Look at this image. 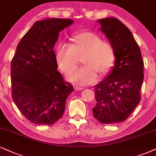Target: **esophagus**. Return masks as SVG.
<instances>
[{
  "label": "esophagus",
  "mask_w": 156,
  "mask_h": 156,
  "mask_svg": "<svg viewBox=\"0 0 156 156\" xmlns=\"http://www.w3.org/2000/svg\"><path fill=\"white\" fill-rule=\"evenodd\" d=\"M74 88H75V90H83V89L84 88H83V87L75 86H74Z\"/></svg>",
  "instance_id": "1"
}]
</instances>
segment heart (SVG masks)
<instances>
[{
  "instance_id": "1",
  "label": "heart",
  "mask_w": 156,
  "mask_h": 156,
  "mask_svg": "<svg viewBox=\"0 0 156 156\" xmlns=\"http://www.w3.org/2000/svg\"><path fill=\"white\" fill-rule=\"evenodd\" d=\"M70 45L62 44L56 50L55 58L59 68L67 73L82 59L85 65L68 74L67 79L80 85L96 82L98 73L105 76L111 70L115 60L114 45L103 41L98 35L83 32L73 36Z\"/></svg>"
}]
</instances>
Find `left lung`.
Returning <instances> with one entry per match:
<instances>
[{"instance_id": "left-lung-1", "label": "left lung", "mask_w": 156, "mask_h": 156, "mask_svg": "<svg viewBox=\"0 0 156 156\" xmlns=\"http://www.w3.org/2000/svg\"><path fill=\"white\" fill-rule=\"evenodd\" d=\"M101 30L114 45L115 66L105 79L95 85L94 118L103 124L123 122L140 101L143 60L129 29L115 18L98 20Z\"/></svg>"}]
</instances>
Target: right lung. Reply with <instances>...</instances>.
<instances>
[{"instance_id": "obj_1", "label": "right lung", "mask_w": 156, "mask_h": 156, "mask_svg": "<svg viewBox=\"0 0 156 156\" xmlns=\"http://www.w3.org/2000/svg\"><path fill=\"white\" fill-rule=\"evenodd\" d=\"M73 23L63 18L36 21L18 43L10 67L12 98L31 123L53 125L57 122L73 91L58 71L53 51L60 31Z\"/></svg>"}]
</instances>
